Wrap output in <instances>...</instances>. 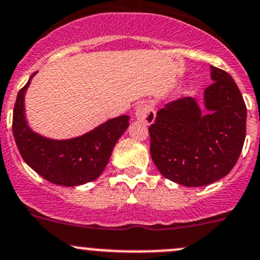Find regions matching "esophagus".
I'll use <instances>...</instances> for the list:
<instances>
[{"instance_id":"esophagus-1","label":"esophagus","mask_w":260,"mask_h":260,"mask_svg":"<svg viewBox=\"0 0 260 260\" xmlns=\"http://www.w3.org/2000/svg\"><path fill=\"white\" fill-rule=\"evenodd\" d=\"M135 117L139 121H143L146 125L152 124L155 120V110L152 105H150L148 103H143L138 105L135 110Z\"/></svg>"}]
</instances>
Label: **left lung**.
<instances>
[{
	"label": "left lung",
	"mask_w": 260,
	"mask_h": 260,
	"mask_svg": "<svg viewBox=\"0 0 260 260\" xmlns=\"http://www.w3.org/2000/svg\"><path fill=\"white\" fill-rule=\"evenodd\" d=\"M204 110L191 98L160 109L150 125V154L157 170L184 186H204L228 175L245 140L247 106L226 71L210 66Z\"/></svg>",
	"instance_id": "1"
}]
</instances>
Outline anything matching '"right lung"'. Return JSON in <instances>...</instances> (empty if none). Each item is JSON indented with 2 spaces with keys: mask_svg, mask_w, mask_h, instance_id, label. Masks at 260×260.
I'll list each match as a JSON object with an SVG mask.
<instances>
[{
  "mask_svg": "<svg viewBox=\"0 0 260 260\" xmlns=\"http://www.w3.org/2000/svg\"><path fill=\"white\" fill-rule=\"evenodd\" d=\"M35 74L18 91L13 109V138L21 156L31 169L56 185L76 186L95 180L106 168L116 141L129 126V116L109 120L79 138H44L34 133L25 119V92Z\"/></svg>",
  "mask_w": 260,
  "mask_h": 260,
  "instance_id": "1",
  "label": "right lung"
}]
</instances>
